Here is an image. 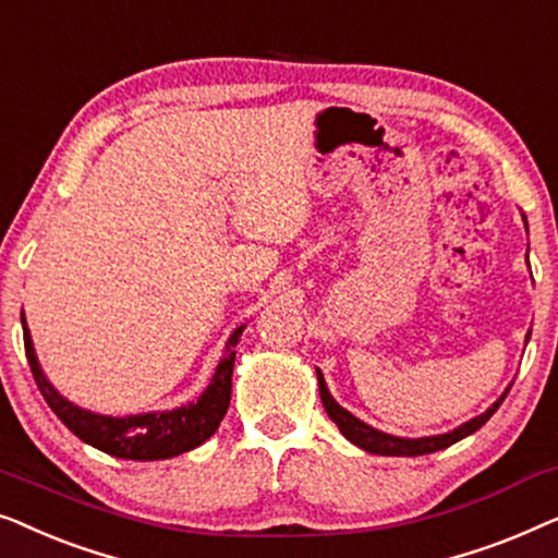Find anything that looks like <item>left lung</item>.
Listing matches in <instances>:
<instances>
[{
  "label": "left lung",
  "mask_w": 558,
  "mask_h": 558,
  "mask_svg": "<svg viewBox=\"0 0 558 558\" xmlns=\"http://www.w3.org/2000/svg\"><path fill=\"white\" fill-rule=\"evenodd\" d=\"M523 223H525V216H523ZM525 231H529V223H525ZM531 340V332L525 335V342ZM317 384H319V399H323V407L327 411V416L332 418L335 424H338V429L342 432V437L348 441H353L355 447L365 449V452L371 454H384V457H418V454H432V452H439V449H445L449 445H454V441H460L464 437H470V434H475L480 426H483L487 418H490L498 407L506 399L510 386L502 391V396L498 401L493 403L490 409L483 411V414L470 418V422H464L457 426L452 432H445V434H434V437H416V439H407V437H393V434H386V432H378L368 426L361 418L350 414L348 409H342L338 401L332 399V393L327 391V384H325V376L323 371L317 368Z\"/></svg>",
  "instance_id": "8db88e82"
}]
</instances>
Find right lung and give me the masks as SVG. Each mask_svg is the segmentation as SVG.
<instances>
[{
    "label": "right lung",
    "instance_id": "right-lung-1",
    "mask_svg": "<svg viewBox=\"0 0 558 558\" xmlns=\"http://www.w3.org/2000/svg\"><path fill=\"white\" fill-rule=\"evenodd\" d=\"M246 325H239L226 342L223 357L216 365L210 384L205 391L197 396V401L182 403L170 411H147V414L132 416H106L96 414L78 407V403L68 401L60 396L56 386L50 384L48 376L43 373V365L37 361L33 335L25 323V312H22V332H25V353L33 368L35 384L48 401V407L56 411V416L71 429L75 437L86 441V445L101 449L111 457L136 462L151 460H170L190 449L201 447L205 439H210L223 422L228 403H231V378L235 363V345H239L241 332Z\"/></svg>",
    "mask_w": 558,
    "mask_h": 558
}]
</instances>
